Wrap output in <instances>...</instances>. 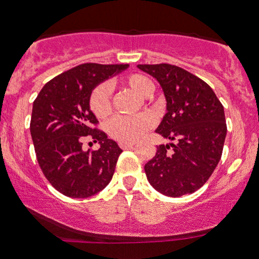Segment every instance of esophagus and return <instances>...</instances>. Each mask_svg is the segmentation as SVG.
<instances>
[{"label": "esophagus", "instance_id": "1", "mask_svg": "<svg viewBox=\"0 0 259 259\" xmlns=\"http://www.w3.org/2000/svg\"><path fill=\"white\" fill-rule=\"evenodd\" d=\"M135 145V142H119V146L123 148V150H126V148L133 147Z\"/></svg>", "mask_w": 259, "mask_h": 259}]
</instances>
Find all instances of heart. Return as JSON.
<instances>
[{
    "label": "heart",
    "instance_id": "b5f03b06",
    "mask_svg": "<svg viewBox=\"0 0 259 259\" xmlns=\"http://www.w3.org/2000/svg\"><path fill=\"white\" fill-rule=\"evenodd\" d=\"M124 85L138 94L140 97H150L154 91V85L142 74H132L123 80ZM90 108L100 119L108 117L112 112V91L108 84H100L90 95ZM153 126V118L150 114H139L135 117H115L109 121L108 134L120 142H133L147 133Z\"/></svg>",
    "mask_w": 259,
    "mask_h": 259
}]
</instances>
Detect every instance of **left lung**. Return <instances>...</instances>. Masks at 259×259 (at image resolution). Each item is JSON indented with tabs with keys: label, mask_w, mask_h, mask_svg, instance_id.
Here are the masks:
<instances>
[{
	"label": "left lung",
	"mask_w": 259,
	"mask_h": 259,
	"mask_svg": "<svg viewBox=\"0 0 259 259\" xmlns=\"http://www.w3.org/2000/svg\"><path fill=\"white\" fill-rule=\"evenodd\" d=\"M159 82L167 113L156 133L170 141L159 145L145 164L147 180L169 197L192 194L209 179L221 160L225 136L224 107L203 80L171 64H139Z\"/></svg>",
	"instance_id": "8db88e82"
}]
</instances>
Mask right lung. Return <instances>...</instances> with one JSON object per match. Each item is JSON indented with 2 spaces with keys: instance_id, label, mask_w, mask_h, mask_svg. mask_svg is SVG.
Returning a JSON list of instances; mask_svg holds the SVG:
<instances>
[{
  "instance_id": "1",
  "label": "right lung",
  "mask_w": 259,
  "mask_h": 259,
  "mask_svg": "<svg viewBox=\"0 0 259 259\" xmlns=\"http://www.w3.org/2000/svg\"><path fill=\"white\" fill-rule=\"evenodd\" d=\"M127 67L80 64L50 80L34 101L30 134L38 165L50 184L68 197H90L112 180L123 151L94 127L97 118L90 109V95L97 85ZM85 138L99 142V150H82Z\"/></svg>"
}]
</instances>
